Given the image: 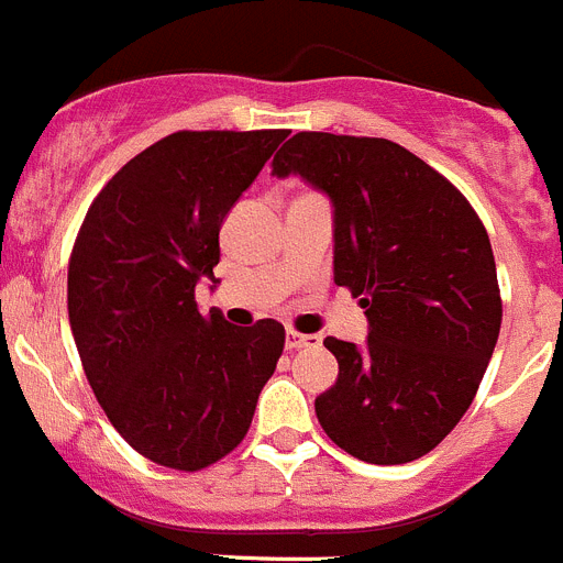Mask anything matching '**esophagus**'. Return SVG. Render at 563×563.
<instances>
[{"instance_id":"1","label":"esophagus","mask_w":563,"mask_h":563,"mask_svg":"<svg viewBox=\"0 0 563 563\" xmlns=\"http://www.w3.org/2000/svg\"><path fill=\"white\" fill-rule=\"evenodd\" d=\"M321 340H318V334H301V332H287L285 334V345L290 349V352H298V349H309V345H318Z\"/></svg>"}]
</instances>
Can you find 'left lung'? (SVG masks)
<instances>
[{
  "mask_svg": "<svg viewBox=\"0 0 563 563\" xmlns=\"http://www.w3.org/2000/svg\"><path fill=\"white\" fill-rule=\"evenodd\" d=\"M273 175H298L332 203L334 285L368 318L365 343L327 338L338 383L316 399L327 435L394 466L455 430L503 323L492 242L441 173L388 139L296 133Z\"/></svg>",
  "mask_w": 563,
  "mask_h": 563,
  "instance_id": "8db88e82",
  "label": "left lung"
}]
</instances>
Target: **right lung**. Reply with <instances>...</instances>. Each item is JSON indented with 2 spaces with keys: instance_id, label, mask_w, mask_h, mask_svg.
I'll use <instances>...</instances> for the list:
<instances>
[{
  "instance_id": "obj_1",
  "label": "right lung",
  "mask_w": 563,
  "mask_h": 563,
  "mask_svg": "<svg viewBox=\"0 0 563 563\" xmlns=\"http://www.w3.org/2000/svg\"><path fill=\"white\" fill-rule=\"evenodd\" d=\"M287 131H180L91 203L69 262V323L97 401L139 455L198 472L245 438L285 327L200 316L220 225Z\"/></svg>"
}]
</instances>
